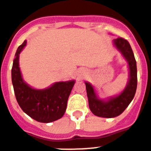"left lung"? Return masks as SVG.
<instances>
[{
  "label": "left lung",
  "mask_w": 151,
  "mask_h": 151,
  "mask_svg": "<svg viewBox=\"0 0 151 151\" xmlns=\"http://www.w3.org/2000/svg\"><path fill=\"white\" fill-rule=\"evenodd\" d=\"M113 42L128 63L129 81L126 88L119 95L104 101L97 97L93 86L86 82L88 106L91 111L95 116L104 118H113L119 116L132 102L137 88L136 61L131 45L127 40L121 37L114 40Z\"/></svg>",
  "instance_id": "obj_1"
}]
</instances>
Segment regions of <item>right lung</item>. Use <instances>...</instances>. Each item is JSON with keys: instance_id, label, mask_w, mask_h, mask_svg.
I'll list each match as a JSON object with an SVG mask.
<instances>
[{"instance_id": "add662e5", "label": "right lung", "mask_w": 151, "mask_h": 151, "mask_svg": "<svg viewBox=\"0 0 151 151\" xmlns=\"http://www.w3.org/2000/svg\"><path fill=\"white\" fill-rule=\"evenodd\" d=\"M24 41L17 49L12 68V81L17 101L25 113L41 123L60 119L65 113L67 101L75 81H60L46 89H35L22 78L19 55L26 46Z\"/></svg>"}]
</instances>
